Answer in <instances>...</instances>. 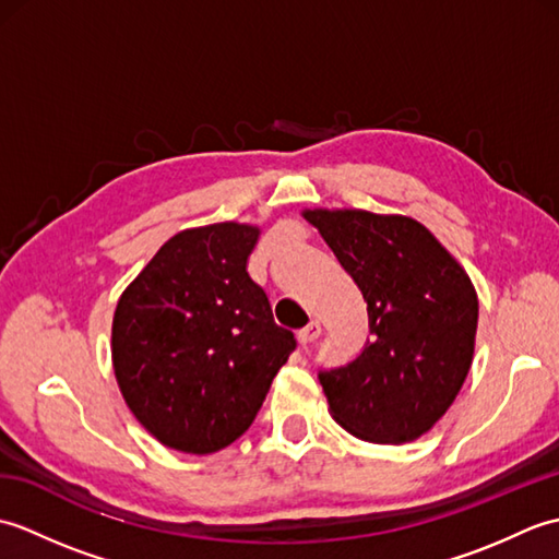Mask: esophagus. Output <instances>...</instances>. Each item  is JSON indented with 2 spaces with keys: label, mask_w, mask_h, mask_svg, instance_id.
<instances>
[{
  "label": "esophagus",
  "mask_w": 559,
  "mask_h": 559,
  "mask_svg": "<svg viewBox=\"0 0 559 559\" xmlns=\"http://www.w3.org/2000/svg\"><path fill=\"white\" fill-rule=\"evenodd\" d=\"M319 336H322V324H319V322H310V324H307V326L300 331V334H298L300 346H302V348L312 346V343H314Z\"/></svg>",
  "instance_id": "1"
}]
</instances>
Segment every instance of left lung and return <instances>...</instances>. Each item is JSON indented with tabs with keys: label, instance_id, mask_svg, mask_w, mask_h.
<instances>
[{
	"label": "left lung",
	"instance_id": "left-lung-1",
	"mask_svg": "<svg viewBox=\"0 0 559 559\" xmlns=\"http://www.w3.org/2000/svg\"><path fill=\"white\" fill-rule=\"evenodd\" d=\"M360 288L370 338L358 358L319 370L329 411L355 437L406 444L432 430L463 386L476 348L478 295L423 223L358 209H307Z\"/></svg>",
	"mask_w": 559,
	"mask_h": 559
}]
</instances>
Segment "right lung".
<instances>
[{
	"mask_svg": "<svg viewBox=\"0 0 559 559\" xmlns=\"http://www.w3.org/2000/svg\"><path fill=\"white\" fill-rule=\"evenodd\" d=\"M257 237L233 221L177 233L117 302V384L136 420L185 454L242 437L298 346L247 273Z\"/></svg>",
	"mask_w": 559,
	"mask_h": 559,
	"instance_id": "1",
	"label": "right lung"
}]
</instances>
